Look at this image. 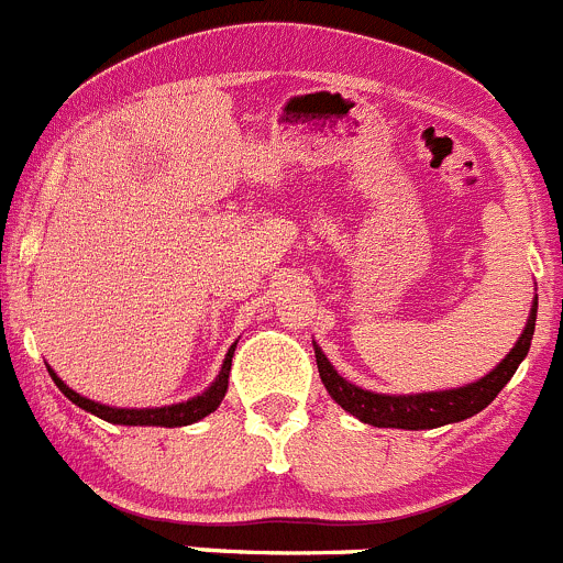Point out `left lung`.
Masks as SVG:
<instances>
[{"label": "left lung", "instance_id": "left-lung-1", "mask_svg": "<svg viewBox=\"0 0 563 563\" xmlns=\"http://www.w3.org/2000/svg\"><path fill=\"white\" fill-rule=\"evenodd\" d=\"M533 325H537V306L531 309V317L526 322V331L520 333L511 353L489 372L482 380L471 383V386L452 388V391H432V394H410V397H386V394H372L364 388L353 386L336 375L331 361L322 355V350L314 344L317 369H320L322 383H325L328 394L342 405L347 413L361 419L364 424L372 427H397V430H432V427L454 424L476 416L478 410L487 408L500 388L511 380L520 361L528 355L533 339Z\"/></svg>", "mask_w": 563, "mask_h": 563}]
</instances>
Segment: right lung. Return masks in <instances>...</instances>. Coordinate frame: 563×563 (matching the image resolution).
<instances>
[{"mask_svg":"<svg viewBox=\"0 0 563 563\" xmlns=\"http://www.w3.org/2000/svg\"><path fill=\"white\" fill-rule=\"evenodd\" d=\"M232 353H235V344H232L230 353H227L224 366H221V375L216 377V383L208 388V391L199 394V397H194V399H188V402L169 405V408H144V410L109 408V405H98V402H92V399H87V397H81V394H76L74 388L65 386V383L59 380V377L54 375L52 369H48V375L54 377L57 388L65 394V397L70 399V402L79 405V408H85L87 413L98 416V419L111 421V424H125V427H186V424H194V421L205 419V416L213 413V410L221 405V399H224V394H227V383H230Z\"/></svg>","mask_w":563,"mask_h":563,"instance_id":"obj_1","label":"right lung"}]
</instances>
